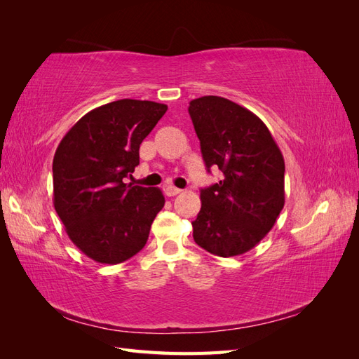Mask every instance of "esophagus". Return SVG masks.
Here are the masks:
<instances>
[{
    "label": "esophagus",
    "instance_id": "1",
    "mask_svg": "<svg viewBox=\"0 0 359 359\" xmlns=\"http://www.w3.org/2000/svg\"><path fill=\"white\" fill-rule=\"evenodd\" d=\"M181 191H182L181 189H177V187H172V186L166 187V190H165V193H166V196H177V194H180Z\"/></svg>",
    "mask_w": 359,
    "mask_h": 359
}]
</instances>
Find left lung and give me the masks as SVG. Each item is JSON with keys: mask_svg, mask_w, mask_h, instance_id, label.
<instances>
[{"mask_svg": "<svg viewBox=\"0 0 359 359\" xmlns=\"http://www.w3.org/2000/svg\"><path fill=\"white\" fill-rule=\"evenodd\" d=\"M206 169L222 181L201 190L193 238L206 252L240 256L264 240L285 206V160L262 119L219 95L190 102Z\"/></svg>", "mask_w": 359, "mask_h": 359, "instance_id": "8db88e82", "label": "left lung"}]
</instances>
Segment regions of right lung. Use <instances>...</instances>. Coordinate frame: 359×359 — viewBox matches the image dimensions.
<instances>
[{"label": "right lung", "mask_w": 359, "mask_h": 359, "mask_svg": "<svg viewBox=\"0 0 359 359\" xmlns=\"http://www.w3.org/2000/svg\"><path fill=\"white\" fill-rule=\"evenodd\" d=\"M166 104L123 99L90 111L53 156V206L73 244L99 264L116 265L147 244L165 205L160 189L132 186L139 147Z\"/></svg>", "instance_id": "obj_1"}]
</instances>
